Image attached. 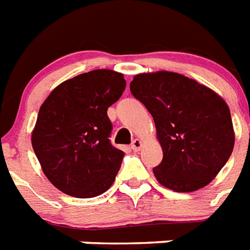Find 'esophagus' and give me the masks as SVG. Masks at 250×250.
<instances>
[{
  "label": "esophagus",
  "instance_id": "esophagus-1",
  "mask_svg": "<svg viewBox=\"0 0 250 250\" xmlns=\"http://www.w3.org/2000/svg\"><path fill=\"white\" fill-rule=\"evenodd\" d=\"M142 148V141L141 139H134L133 143H131V149L134 151V152H138L139 149Z\"/></svg>",
  "mask_w": 250,
  "mask_h": 250
}]
</instances>
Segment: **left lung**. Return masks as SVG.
<instances>
[{
  "label": "left lung",
  "mask_w": 250,
  "mask_h": 250,
  "mask_svg": "<svg viewBox=\"0 0 250 250\" xmlns=\"http://www.w3.org/2000/svg\"><path fill=\"white\" fill-rule=\"evenodd\" d=\"M131 94L153 117L163 161L153 174L167 188L192 192L209 185L232 153V120L221 95L175 72L135 75Z\"/></svg>",
  "instance_id": "left-lung-1"
}]
</instances>
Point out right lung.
<instances>
[{"instance_id":"1","label":"right lung","mask_w":250,"mask_h":250,"mask_svg":"<svg viewBox=\"0 0 250 250\" xmlns=\"http://www.w3.org/2000/svg\"><path fill=\"white\" fill-rule=\"evenodd\" d=\"M126 86L123 73L95 69L58 85L40 107L32 147L43 174L69 196L89 199L115 182L124 152L109 135V105Z\"/></svg>"}]
</instances>
